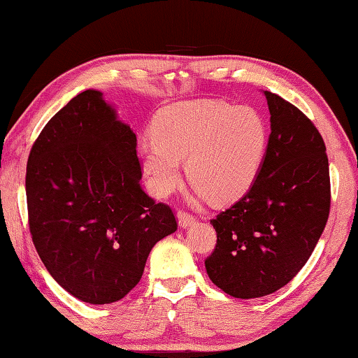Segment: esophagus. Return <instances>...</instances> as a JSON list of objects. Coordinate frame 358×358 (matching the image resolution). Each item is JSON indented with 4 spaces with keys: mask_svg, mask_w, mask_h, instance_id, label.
<instances>
[{
    "mask_svg": "<svg viewBox=\"0 0 358 358\" xmlns=\"http://www.w3.org/2000/svg\"><path fill=\"white\" fill-rule=\"evenodd\" d=\"M177 217H178V223H180L181 228H189L195 223V217L192 214L186 213V211H178Z\"/></svg>",
    "mask_w": 358,
    "mask_h": 358,
    "instance_id": "34e87169",
    "label": "esophagus"
}]
</instances>
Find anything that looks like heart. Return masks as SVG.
<instances>
[{
	"instance_id": "1",
	"label": "heart",
	"mask_w": 358,
	"mask_h": 358,
	"mask_svg": "<svg viewBox=\"0 0 358 358\" xmlns=\"http://www.w3.org/2000/svg\"><path fill=\"white\" fill-rule=\"evenodd\" d=\"M268 133L253 108L220 101H187L161 108L152 136L138 144V158L150 191L167 197L181 181V161L200 195L234 201L261 169Z\"/></svg>"
}]
</instances>
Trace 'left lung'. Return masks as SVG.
<instances>
[{
    "mask_svg": "<svg viewBox=\"0 0 358 358\" xmlns=\"http://www.w3.org/2000/svg\"><path fill=\"white\" fill-rule=\"evenodd\" d=\"M267 152L243 197L211 220L217 243L205 267L228 295L261 298L289 284L309 261L331 209L326 145L295 105L264 91Z\"/></svg>",
    "mask_w": 358,
    "mask_h": 358,
    "instance_id": "1",
    "label": "left lung"
}]
</instances>
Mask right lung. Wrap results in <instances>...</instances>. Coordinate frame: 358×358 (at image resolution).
<instances>
[{"mask_svg": "<svg viewBox=\"0 0 358 358\" xmlns=\"http://www.w3.org/2000/svg\"><path fill=\"white\" fill-rule=\"evenodd\" d=\"M136 135L101 91L73 97L41 130L26 167L35 250L77 299L110 304L143 276L158 241L177 231L171 206L141 186Z\"/></svg>", "mask_w": 358, "mask_h": 358, "instance_id": "add662e5", "label": "right lung"}]
</instances>
